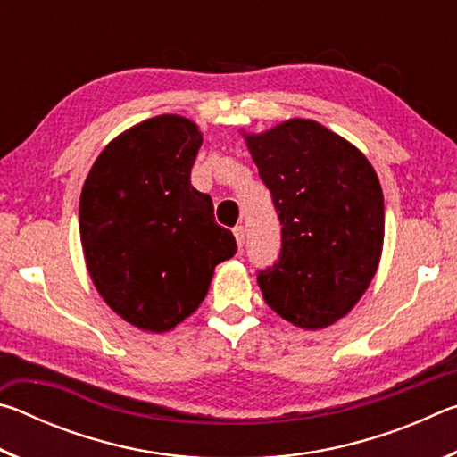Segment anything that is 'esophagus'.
Instances as JSON below:
<instances>
[{"label": "esophagus", "instance_id": "obj_1", "mask_svg": "<svg viewBox=\"0 0 457 457\" xmlns=\"http://www.w3.org/2000/svg\"><path fill=\"white\" fill-rule=\"evenodd\" d=\"M234 236H236L237 247H239V250H242L244 244H245V228H244V226H236V228H234Z\"/></svg>", "mask_w": 457, "mask_h": 457}]
</instances>
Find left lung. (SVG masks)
<instances>
[{"label":"left lung","instance_id":"8db88e82","mask_svg":"<svg viewBox=\"0 0 457 457\" xmlns=\"http://www.w3.org/2000/svg\"><path fill=\"white\" fill-rule=\"evenodd\" d=\"M245 141L282 226L280 256L258 270L266 304L300 328L328 327L359 303L381 258L375 169L314 120H286Z\"/></svg>","mask_w":457,"mask_h":457}]
</instances>
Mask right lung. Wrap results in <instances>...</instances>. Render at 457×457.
<instances>
[{
  "label": "right lung",
  "mask_w": 457,
  "mask_h": 457,
  "mask_svg": "<svg viewBox=\"0 0 457 457\" xmlns=\"http://www.w3.org/2000/svg\"><path fill=\"white\" fill-rule=\"evenodd\" d=\"M201 133L161 114L98 154L80 195V239L92 282L127 322L165 332L204 303L213 268L237 250L213 201L191 185Z\"/></svg>",
  "instance_id": "1"
}]
</instances>
